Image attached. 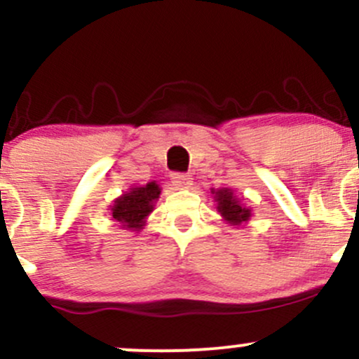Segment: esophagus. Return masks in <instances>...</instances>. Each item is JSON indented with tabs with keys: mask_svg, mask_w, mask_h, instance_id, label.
<instances>
[{
	"mask_svg": "<svg viewBox=\"0 0 359 359\" xmlns=\"http://www.w3.org/2000/svg\"><path fill=\"white\" fill-rule=\"evenodd\" d=\"M172 184H174L177 189H189L192 185V179L184 174H174V177H172Z\"/></svg>",
	"mask_w": 359,
	"mask_h": 359,
	"instance_id": "34e87169",
	"label": "esophagus"
}]
</instances>
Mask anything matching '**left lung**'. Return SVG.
I'll use <instances>...</instances> for the list:
<instances>
[{
    "mask_svg": "<svg viewBox=\"0 0 359 359\" xmlns=\"http://www.w3.org/2000/svg\"><path fill=\"white\" fill-rule=\"evenodd\" d=\"M214 194V203H216V211L219 212L222 221L229 226H241L250 221L253 216L251 208L241 203L240 197L233 192V189L222 187V189H211Z\"/></svg>",
    "mask_w": 359,
    "mask_h": 359,
    "instance_id": "left-lung-1",
    "label": "left lung"
}]
</instances>
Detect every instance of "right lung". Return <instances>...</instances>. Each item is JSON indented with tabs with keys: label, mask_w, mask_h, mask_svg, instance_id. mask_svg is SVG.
I'll return each instance as SVG.
<instances>
[{
	"label": "right lung",
	"mask_w": 359,
	"mask_h": 359,
	"mask_svg": "<svg viewBox=\"0 0 359 359\" xmlns=\"http://www.w3.org/2000/svg\"><path fill=\"white\" fill-rule=\"evenodd\" d=\"M162 187L155 182L135 185L116 197L109 205V216L126 231H142L147 217L154 211Z\"/></svg>",
	"instance_id": "add662e5"
}]
</instances>
